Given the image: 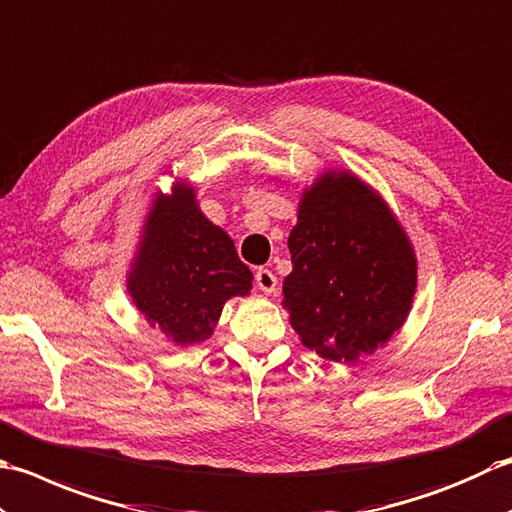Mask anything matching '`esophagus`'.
I'll use <instances>...</instances> for the list:
<instances>
[{
    "instance_id": "1",
    "label": "esophagus",
    "mask_w": 512,
    "mask_h": 512,
    "mask_svg": "<svg viewBox=\"0 0 512 512\" xmlns=\"http://www.w3.org/2000/svg\"><path fill=\"white\" fill-rule=\"evenodd\" d=\"M256 285L265 291V294H276L278 289V278L271 274L269 269H258L256 271Z\"/></svg>"
}]
</instances>
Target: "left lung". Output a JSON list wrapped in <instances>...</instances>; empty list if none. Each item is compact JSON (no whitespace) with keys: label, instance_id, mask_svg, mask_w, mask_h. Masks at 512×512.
Returning a JSON list of instances; mask_svg holds the SVG:
<instances>
[{"label":"left lung","instance_id":"1","mask_svg":"<svg viewBox=\"0 0 512 512\" xmlns=\"http://www.w3.org/2000/svg\"><path fill=\"white\" fill-rule=\"evenodd\" d=\"M283 307L316 356L353 364L387 344L411 314L417 256L400 218L356 172L327 168L300 192L287 238Z\"/></svg>","mask_w":512,"mask_h":512}]
</instances>
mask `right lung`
I'll use <instances>...</instances> for the list:
<instances>
[{"instance_id":"1","label":"right lung","mask_w":512,"mask_h":512,"mask_svg":"<svg viewBox=\"0 0 512 512\" xmlns=\"http://www.w3.org/2000/svg\"><path fill=\"white\" fill-rule=\"evenodd\" d=\"M252 280L232 238L203 214L190 181L176 179L170 192L152 194L125 289L165 342L210 340L225 302L252 294Z\"/></svg>"}]
</instances>
